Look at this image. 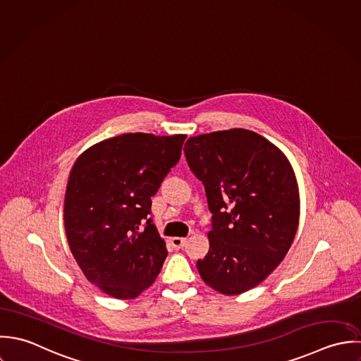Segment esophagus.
<instances>
[{
	"mask_svg": "<svg viewBox=\"0 0 361 361\" xmlns=\"http://www.w3.org/2000/svg\"><path fill=\"white\" fill-rule=\"evenodd\" d=\"M170 243H171V245H173L176 250H180V248H183V247L187 244V238H183V237H173V238L170 240Z\"/></svg>",
	"mask_w": 361,
	"mask_h": 361,
	"instance_id": "obj_1",
	"label": "esophagus"
}]
</instances>
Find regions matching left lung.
Masks as SVG:
<instances>
[{"instance_id": "8db88e82", "label": "left lung", "mask_w": 361, "mask_h": 361, "mask_svg": "<svg viewBox=\"0 0 361 361\" xmlns=\"http://www.w3.org/2000/svg\"><path fill=\"white\" fill-rule=\"evenodd\" d=\"M184 153L212 212L204 282L226 295L258 286L286 257L300 197L285 153L257 133L231 128L190 138Z\"/></svg>"}]
</instances>
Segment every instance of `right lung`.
<instances>
[{"label":"right lung","instance_id":"obj_1","mask_svg":"<svg viewBox=\"0 0 361 361\" xmlns=\"http://www.w3.org/2000/svg\"><path fill=\"white\" fill-rule=\"evenodd\" d=\"M185 138L123 134L90 146L73 163L64 201L67 240L86 279L111 297H138L163 267L167 250L147 217L150 197L180 160Z\"/></svg>","mask_w":361,"mask_h":361}]
</instances>
